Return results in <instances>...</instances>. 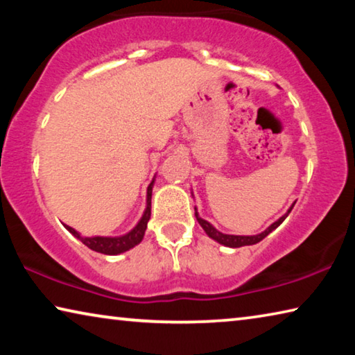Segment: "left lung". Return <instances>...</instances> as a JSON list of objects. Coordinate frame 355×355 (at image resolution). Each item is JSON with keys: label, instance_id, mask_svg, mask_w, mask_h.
Returning a JSON list of instances; mask_svg holds the SVG:
<instances>
[{"label": "left lung", "instance_id": "8db88e82", "mask_svg": "<svg viewBox=\"0 0 355 355\" xmlns=\"http://www.w3.org/2000/svg\"><path fill=\"white\" fill-rule=\"evenodd\" d=\"M294 207V205H293ZM293 207L288 209V213L285 214V216H282V218L279 219V220H275L274 224L269 227V228H266V230H264L263 233H260V235H254V236H236V235H224V233H220V232H218L216 230V228L209 224V222H207L205 219H202V218H199V214H197V211H196V219L199 220V224L202 225V228L203 230L207 232V235L209 236V238H213V239H216V241L218 243H220V244H224V245H227V248H241V245H252V244H257V243H260L263 238H266L269 233H271L274 228H277L282 222L285 220V218L288 214H290V211L293 209Z\"/></svg>", "mask_w": 355, "mask_h": 355}]
</instances>
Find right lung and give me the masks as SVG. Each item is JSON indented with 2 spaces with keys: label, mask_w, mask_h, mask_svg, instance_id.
Segmentation results:
<instances>
[{
  "label": "right lung",
  "mask_w": 355,
  "mask_h": 355,
  "mask_svg": "<svg viewBox=\"0 0 355 355\" xmlns=\"http://www.w3.org/2000/svg\"><path fill=\"white\" fill-rule=\"evenodd\" d=\"M152 186H153V182L150 183L148 189H147V208H146V211H144L142 219L139 220V224L133 228V230L127 233V235L119 236V238H103V236L84 238L71 227L65 225V228H67L71 235H75L78 239H80L83 244H86L89 249L100 252V254L117 255V254H122V252H125V250H130L131 248H135L136 244H139L142 241L144 233H146L147 222L150 219V213H152L150 211V209H152Z\"/></svg>",
  "instance_id": "add662e5"
}]
</instances>
